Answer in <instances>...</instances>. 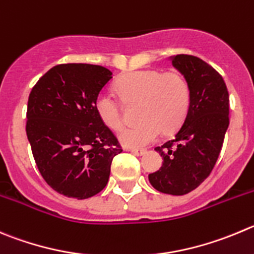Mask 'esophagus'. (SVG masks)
I'll list each match as a JSON object with an SVG mask.
<instances>
[{
  "mask_svg": "<svg viewBox=\"0 0 254 254\" xmlns=\"http://www.w3.org/2000/svg\"><path fill=\"white\" fill-rule=\"evenodd\" d=\"M129 151H131L132 154H135V155L138 156H141L144 155V154L146 153V149H140V148H130Z\"/></svg>",
  "mask_w": 254,
  "mask_h": 254,
  "instance_id": "esophagus-1",
  "label": "esophagus"
}]
</instances>
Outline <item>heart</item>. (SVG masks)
<instances>
[{
  "instance_id": "b5f03b06",
  "label": "heart",
  "mask_w": 254,
  "mask_h": 254,
  "mask_svg": "<svg viewBox=\"0 0 254 254\" xmlns=\"http://www.w3.org/2000/svg\"><path fill=\"white\" fill-rule=\"evenodd\" d=\"M116 90L125 104H138L136 116L140 123L120 134V141L132 148L153 143L163 131H177L190 108V84L178 71H131L118 80ZM95 110L109 129L118 131L124 127L122 105L110 92L101 91L96 96Z\"/></svg>"
}]
</instances>
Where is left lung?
Segmentation results:
<instances>
[{"label": "left lung", "instance_id": "left-lung-1", "mask_svg": "<svg viewBox=\"0 0 254 254\" xmlns=\"http://www.w3.org/2000/svg\"><path fill=\"white\" fill-rule=\"evenodd\" d=\"M172 64L190 84V108L174 138L155 148L163 165L149 174V182L162 193L184 195L198 188L217 163L229 125V94L222 75L202 59L177 55Z\"/></svg>", "mask_w": 254, "mask_h": 254}]
</instances>
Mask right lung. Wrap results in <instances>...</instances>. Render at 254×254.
Returning <instances> with one entry per match:
<instances>
[{
    "label": "right lung",
    "mask_w": 254,
    "mask_h": 254,
    "mask_svg": "<svg viewBox=\"0 0 254 254\" xmlns=\"http://www.w3.org/2000/svg\"><path fill=\"white\" fill-rule=\"evenodd\" d=\"M111 71L61 64L40 77L28 96L26 134L40 174L58 193L86 199L108 184L114 156L123 151L95 110Z\"/></svg>",
    "instance_id": "right-lung-1"
}]
</instances>
